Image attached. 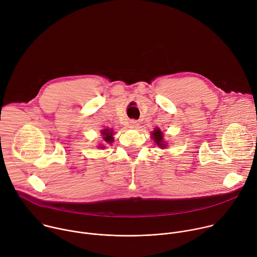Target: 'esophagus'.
Wrapping results in <instances>:
<instances>
[{
	"label": "esophagus",
	"instance_id": "obj_1",
	"mask_svg": "<svg viewBox=\"0 0 257 257\" xmlns=\"http://www.w3.org/2000/svg\"><path fill=\"white\" fill-rule=\"evenodd\" d=\"M139 127V122L136 120H131L130 121V128L132 129H137Z\"/></svg>",
	"mask_w": 257,
	"mask_h": 257
}]
</instances>
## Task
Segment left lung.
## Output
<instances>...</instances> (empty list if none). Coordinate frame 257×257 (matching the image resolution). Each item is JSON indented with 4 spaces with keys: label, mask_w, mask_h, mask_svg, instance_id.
Instances as JSON below:
<instances>
[{
    "label": "left lung",
    "mask_w": 257,
    "mask_h": 257,
    "mask_svg": "<svg viewBox=\"0 0 257 257\" xmlns=\"http://www.w3.org/2000/svg\"><path fill=\"white\" fill-rule=\"evenodd\" d=\"M152 137L155 140L156 144L159 146V148H163L166 149L167 143L164 141V134L162 132V130L160 128H156L153 133H152Z\"/></svg>",
    "instance_id": "left-lung-1"
}]
</instances>
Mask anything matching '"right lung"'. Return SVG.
<instances>
[{"mask_svg":"<svg viewBox=\"0 0 257 257\" xmlns=\"http://www.w3.org/2000/svg\"><path fill=\"white\" fill-rule=\"evenodd\" d=\"M100 133L102 135L103 143H100V145H98V146L102 150V149H104V144L105 143L111 144L114 141V137H113L114 131H113V129H103Z\"/></svg>","mask_w":257,"mask_h":257,"instance_id":"1","label":"right lung"}]
</instances>
